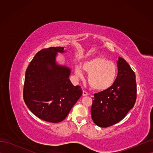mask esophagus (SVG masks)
<instances>
[{"mask_svg":"<svg viewBox=\"0 0 153 153\" xmlns=\"http://www.w3.org/2000/svg\"><path fill=\"white\" fill-rule=\"evenodd\" d=\"M82 95H83V96H88V95H89V94H88V92H87L86 91H83V93H82Z\"/></svg>","mask_w":153,"mask_h":153,"instance_id":"1","label":"esophagus"}]
</instances>
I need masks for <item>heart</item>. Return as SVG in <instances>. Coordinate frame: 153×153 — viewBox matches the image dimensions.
I'll list each match as a JSON object with an SVG mask.
<instances>
[{
    "label": "heart",
    "mask_w": 153,
    "mask_h": 153,
    "mask_svg": "<svg viewBox=\"0 0 153 153\" xmlns=\"http://www.w3.org/2000/svg\"><path fill=\"white\" fill-rule=\"evenodd\" d=\"M84 70L88 75V82L92 89L105 91L113 85L117 74V68L113 61L101 56H96L85 60L81 66L76 65L75 74L79 78L84 77Z\"/></svg>",
    "instance_id": "heart-1"
}]
</instances>
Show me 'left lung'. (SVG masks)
<instances>
[{"label": "left lung", "instance_id": "left-lung-1", "mask_svg": "<svg viewBox=\"0 0 153 153\" xmlns=\"http://www.w3.org/2000/svg\"><path fill=\"white\" fill-rule=\"evenodd\" d=\"M117 66L118 73L113 85L94 94L91 117L100 127H108L119 123L135 103V74L122 57L118 58Z\"/></svg>", "mask_w": 153, "mask_h": 153}]
</instances>
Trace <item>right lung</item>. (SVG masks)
I'll use <instances>...</instances> for the list:
<instances>
[{
	"label": "right lung",
	"mask_w": 153,
	"mask_h": 153,
	"mask_svg": "<svg viewBox=\"0 0 153 153\" xmlns=\"http://www.w3.org/2000/svg\"><path fill=\"white\" fill-rule=\"evenodd\" d=\"M66 52L61 47L41 50L25 72V103L36 116L50 123L65 119L82 94L69 80L71 68L57 62L58 53Z\"/></svg>",
	"instance_id": "1"
}]
</instances>
